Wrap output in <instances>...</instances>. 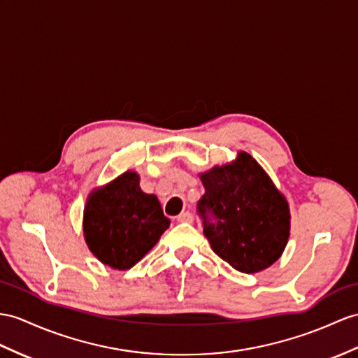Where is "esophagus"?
<instances>
[{
    "mask_svg": "<svg viewBox=\"0 0 358 358\" xmlns=\"http://www.w3.org/2000/svg\"><path fill=\"white\" fill-rule=\"evenodd\" d=\"M176 220H178L179 223H193L194 217H193V214H191V213H180V214L176 217Z\"/></svg>",
    "mask_w": 358,
    "mask_h": 358,
    "instance_id": "34e87169",
    "label": "esophagus"
}]
</instances>
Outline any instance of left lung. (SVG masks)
I'll return each mask as SVG.
<instances>
[{"mask_svg": "<svg viewBox=\"0 0 358 358\" xmlns=\"http://www.w3.org/2000/svg\"><path fill=\"white\" fill-rule=\"evenodd\" d=\"M205 194L197 203L213 250L235 270L257 273L282 255L290 209L268 174L246 152L231 164L200 174Z\"/></svg>", "mask_w": 358, "mask_h": 358, "instance_id": "8db88e82", "label": "left lung"}]
</instances>
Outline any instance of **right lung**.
<instances>
[{
    "label": "right lung",
    "mask_w": 358,
    "mask_h": 358,
    "mask_svg": "<svg viewBox=\"0 0 358 358\" xmlns=\"http://www.w3.org/2000/svg\"><path fill=\"white\" fill-rule=\"evenodd\" d=\"M170 226L158 197L139 188L126 171L88 197L83 214L86 245L103 264L127 270L149 252Z\"/></svg>",
    "instance_id": "1"
}]
</instances>
